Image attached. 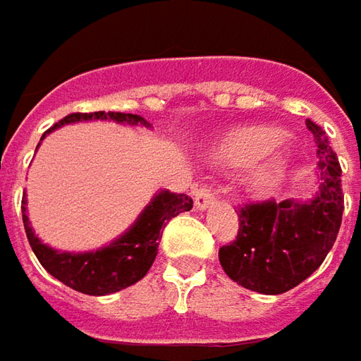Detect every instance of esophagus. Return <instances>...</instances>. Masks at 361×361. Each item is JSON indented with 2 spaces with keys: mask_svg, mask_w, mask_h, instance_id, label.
<instances>
[{
  "mask_svg": "<svg viewBox=\"0 0 361 361\" xmlns=\"http://www.w3.org/2000/svg\"><path fill=\"white\" fill-rule=\"evenodd\" d=\"M194 200H196L197 210H206L208 206H212V204H214L216 196H214L212 188H208V185H202V188H197V190H196V194H194Z\"/></svg>",
  "mask_w": 361,
  "mask_h": 361,
  "instance_id": "esophagus-1",
  "label": "esophagus"
}]
</instances>
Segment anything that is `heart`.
Wrapping results in <instances>:
<instances>
[{
  "instance_id": "obj_1",
  "label": "heart",
  "mask_w": 361,
  "mask_h": 361,
  "mask_svg": "<svg viewBox=\"0 0 361 361\" xmlns=\"http://www.w3.org/2000/svg\"><path fill=\"white\" fill-rule=\"evenodd\" d=\"M283 139H285L283 131H279L274 127H246V129H240L224 139L218 145L216 155L228 164H250V161H257V159H262L264 155H269L274 147H279L283 143ZM271 178H273V173L269 169V171L260 173L259 180L267 183Z\"/></svg>"
}]
</instances>
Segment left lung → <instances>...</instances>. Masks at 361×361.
<instances>
[{"mask_svg":"<svg viewBox=\"0 0 361 361\" xmlns=\"http://www.w3.org/2000/svg\"><path fill=\"white\" fill-rule=\"evenodd\" d=\"M317 145L315 196L264 200L238 210L236 240L220 248L224 273L240 287L262 295L287 293L315 273L336 243L343 214L341 167L319 125L307 121Z\"/></svg>","mask_w":361,"mask_h":361,"instance_id":"obj_1","label":"left lung"}]
</instances>
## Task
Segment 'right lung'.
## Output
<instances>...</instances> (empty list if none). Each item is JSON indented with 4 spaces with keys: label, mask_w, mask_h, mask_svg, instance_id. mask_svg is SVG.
<instances>
[{
    "label": "right lung",
    "mask_w": 361,
    "mask_h": 361,
    "mask_svg": "<svg viewBox=\"0 0 361 361\" xmlns=\"http://www.w3.org/2000/svg\"><path fill=\"white\" fill-rule=\"evenodd\" d=\"M115 121L125 125H143L151 127L149 123L139 115L131 113H72L62 121H58L52 129L54 131L62 125L76 123V121ZM44 133V135H46ZM194 206L192 197L185 194H171L169 190H164L155 194L149 206L141 212V216L135 220V224L117 240L102 246L92 252H60L44 244L34 230L30 226L27 214H25V194L22 200V214H24L25 236L30 240V246L39 260V264L64 283L66 287L85 293V295H111L121 289H127L141 281L151 269L153 260L157 257V246L161 238V228L176 218L181 212H190Z\"/></svg>",
    "instance_id": "right-lung-1"
}]
</instances>
